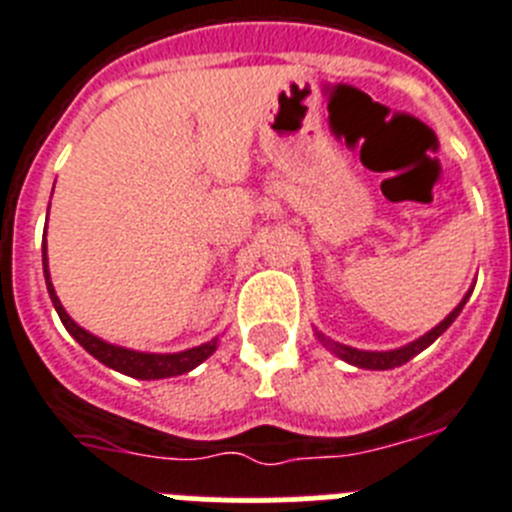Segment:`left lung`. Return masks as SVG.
<instances>
[{
	"instance_id": "1",
	"label": "left lung",
	"mask_w": 512,
	"mask_h": 512,
	"mask_svg": "<svg viewBox=\"0 0 512 512\" xmlns=\"http://www.w3.org/2000/svg\"><path fill=\"white\" fill-rule=\"evenodd\" d=\"M471 291L474 289H468L466 296H463L461 302H458V307L450 312L445 320L440 322V325H435L432 330H427L424 336H419L416 341L406 343V346H398V349H390V351H364V349H354V346H346V343H338L333 341V338H328L325 333H320V330H315V336L317 341L325 346V349L330 351V354H336L338 359H343V362H349L354 364V367L359 369H393V367H401V364H406L409 359H414L416 354H422L427 346H432V343L437 341V338L445 333V330L453 325V320L458 315H461V309L463 304L468 302V296H471Z\"/></svg>"
}]
</instances>
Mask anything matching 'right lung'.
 Wrapping results in <instances>:
<instances>
[{"mask_svg":"<svg viewBox=\"0 0 512 512\" xmlns=\"http://www.w3.org/2000/svg\"><path fill=\"white\" fill-rule=\"evenodd\" d=\"M44 276H46V289H49L51 304L57 309L59 320L67 328L72 338H75L90 356H96L98 362L106 364V367L117 369L127 377H137V380H163V377H176L184 375V372H192L197 364H203L213 351L218 349V336L210 338L208 343H200L195 349L187 351H176V354H150V351H132L124 349V346H114V343L103 341V338L93 336L85 328H80L70 315L67 309L59 302L57 291H54V283H51L49 273V257H46V239H44Z\"/></svg>","mask_w":512,"mask_h":512,"instance_id":"right-lung-1","label":"right lung"}]
</instances>
